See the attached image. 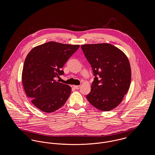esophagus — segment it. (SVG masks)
Masks as SVG:
<instances>
[{
    "mask_svg": "<svg viewBox=\"0 0 155 155\" xmlns=\"http://www.w3.org/2000/svg\"><path fill=\"white\" fill-rule=\"evenodd\" d=\"M74 88L76 89H79L81 88V86H79V85H74Z\"/></svg>",
    "mask_w": 155,
    "mask_h": 155,
    "instance_id": "34e87169",
    "label": "esophagus"
}]
</instances>
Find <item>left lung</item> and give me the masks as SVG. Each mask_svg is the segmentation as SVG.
<instances>
[{
    "label": "left lung",
    "mask_w": 155,
    "mask_h": 155,
    "mask_svg": "<svg viewBox=\"0 0 155 155\" xmlns=\"http://www.w3.org/2000/svg\"><path fill=\"white\" fill-rule=\"evenodd\" d=\"M81 48L95 76L87 100L100 110L114 109L130 87L131 70L128 57L109 44L82 45Z\"/></svg>",
    "instance_id": "8db88e82"
}]
</instances>
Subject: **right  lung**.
<instances>
[{
  "label": "right lung",
  "instance_id": "obj_1",
  "mask_svg": "<svg viewBox=\"0 0 155 155\" xmlns=\"http://www.w3.org/2000/svg\"><path fill=\"white\" fill-rule=\"evenodd\" d=\"M79 46L48 42L33 48L27 55L22 85L27 97L39 110L54 112L66 102L71 88L55 79L64 74L62 67Z\"/></svg>",
  "mask_w": 155,
  "mask_h": 155
}]
</instances>
